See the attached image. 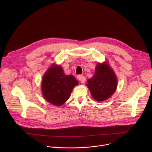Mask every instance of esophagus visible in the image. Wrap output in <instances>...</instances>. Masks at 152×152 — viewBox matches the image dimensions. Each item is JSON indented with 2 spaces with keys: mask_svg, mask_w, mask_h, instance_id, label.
<instances>
[{
  "mask_svg": "<svg viewBox=\"0 0 152 152\" xmlns=\"http://www.w3.org/2000/svg\"><path fill=\"white\" fill-rule=\"evenodd\" d=\"M77 79H78L80 81V82H81L82 83H85V77H83L82 75H78V76H77Z\"/></svg>",
  "mask_w": 152,
  "mask_h": 152,
  "instance_id": "34e87169",
  "label": "esophagus"
}]
</instances>
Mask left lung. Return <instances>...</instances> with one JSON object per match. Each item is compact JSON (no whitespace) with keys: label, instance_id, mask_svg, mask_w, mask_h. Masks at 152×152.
Masks as SVG:
<instances>
[{"label":"left lung","instance_id":"left-lung-1","mask_svg":"<svg viewBox=\"0 0 152 152\" xmlns=\"http://www.w3.org/2000/svg\"><path fill=\"white\" fill-rule=\"evenodd\" d=\"M87 82L86 86L94 99L97 102L109 99L115 93L117 86L115 74L106 62L97 64L94 76Z\"/></svg>","mask_w":152,"mask_h":152}]
</instances>
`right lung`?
<instances>
[{
    "instance_id": "1",
    "label": "right lung",
    "mask_w": 152,
    "mask_h": 152,
    "mask_svg": "<svg viewBox=\"0 0 152 152\" xmlns=\"http://www.w3.org/2000/svg\"><path fill=\"white\" fill-rule=\"evenodd\" d=\"M78 83L73 75H65L60 66L53 64L42 77V94L46 101L59 106L69 99L73 88Z\"/></svg>"
}]
</instances>
